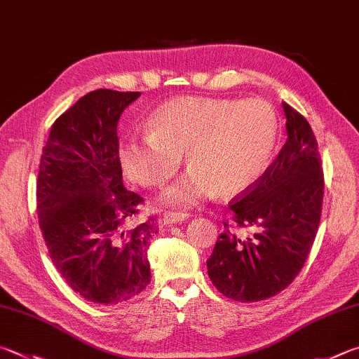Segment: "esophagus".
<instances>
[{
    "mask_svg": "<svg viewBox=\"0 0 359 359\" xmlns=\"http://www.w3.org/2000/svg\"><path fill=\"white\" fill-rule=\"evenodd\" d=\"M188 218V213L185 212H166L163 213L161 221L163 224H177L182 223V221H185Z\"/></svg>",
    "mask_w": 359,
    "mask_h": 359,
    "instance_id": "34e87169",
    "label": "esophagus"
}]
</instances>
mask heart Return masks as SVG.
<instances>
[{
    "mask_svg": "<svg viewBox=\"0 0 359 359\" xmlns=\"http://www.w3.org/2000/svg\"><path fill=\"white\" fill-rule=\"evenodd\" d=\"M149 135L121 142L123 174L141 187H160L179 171L182 155L191 171L163 194L174 207H191L219 191L243 193L262 177L275 151L279 119L269 102L185 97L155 109Z\"/></svg>",
    "mask_w": 359,
    "mask_h": 359,
    "instance_id": "b5f03b06",
    "label": "heart"
}]
</instances>
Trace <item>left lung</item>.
<instances>
[{
  "label": "left lung",
  "mask_w": 359,
  "mask_h": 359,
  "mask_svg": "<svg viewBox=\"0 0 359 359\" xmlns=\"http://www.w3.org/2000/svg\"><path fill=\"white\" fill-rule=\"evenodd\" d=\"M287 140L250 190L229 202L232 217L207 260L208 278L240 303L271 298L293 283L320 224L323 169L314 132L283 103ZM248 233L240 236L238 231Z\"/></svg>",
  "instance_id": "1"
}]
</instances>
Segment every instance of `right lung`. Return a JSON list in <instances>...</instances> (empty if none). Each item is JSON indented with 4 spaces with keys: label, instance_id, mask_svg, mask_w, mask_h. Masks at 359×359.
Here are the masks:
<instances>
[{
    "label": "right lung",
    "instance_id": "right-lung-1",
    "mask_svg": "<svg viewBox=\"0 0 359 359\" xmlns=\"http://www.w3.org/2000/svg\"><path fill=\"white\" fill-rule=\"evenodd\" d=\"M141 93L97 89L50 130L36 184L37 217L51 262L88 302L117 304L151 283L149 240L157 218L128 229L144 198L122 184L117 122Z\"/></svg>",
    "mask_w": 359,
    "mask_h": 359
}]
</instances>
